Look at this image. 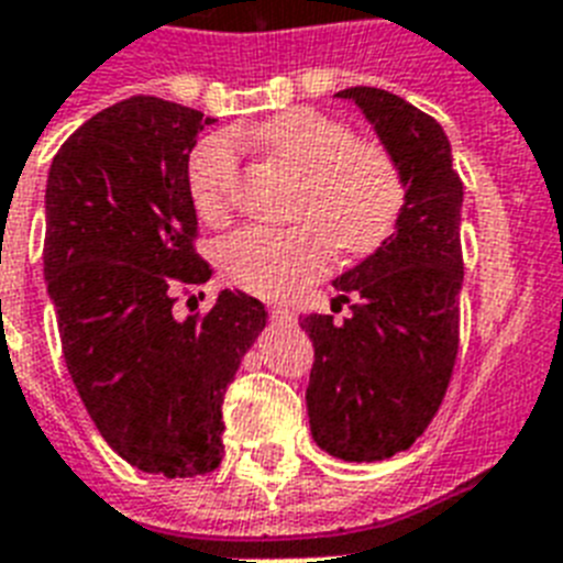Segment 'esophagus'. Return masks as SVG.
Returning a JSON list of instances; mask_svg holds the SVG:
<instances>
[{
	"mask_svg": "<svg viewBox=\"0 0 563 563\" xmlns=\"http://www.w3.org/2000/svg\"><path fill=\"white\" fill-rule=\"evenodd\" d=\"M268 314H272L274 323H295V312L283 309V306H272V309H268Z\"/></svg>",
	"mask_w": 563,
	"mask_h": 563,
	"instance_id": "1",
	"label": "esophagus"
}]
</instances>
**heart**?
<instances>
[{
    "instance_id": "b5f03b06",
    "label": "heart",
    "mask_w": 563,
    "mask_h": 563,
    "mask_svg": "<svg viewBox=\"0 0 563 563\" xmlns=\"http://www.w3.org/2000/svg\"><path fill=\"white\" fill-rule=\"evenodd\" d=\"M236 139L263 144L303 176L291 228H240L219 242L217 263L228 280L260 297H286L329 268L332 249L346 260L376 254L399 228L405 176L390 150L358 141L346 123L289 109ZM210 135L187 162V187L199 217H228L240 178V141Z\"/></svg>"
}]
</instances>
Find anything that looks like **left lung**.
Segmentation results:
<instances>
[{
  "instance_id": "obj_1",
  "label": "left lung",
  "mask_w": 563,
  "mask_h": 563,
  "mask_svg": "<svg viewBox=\"0 0 563 563\" xmlns=\"http://www.w3.org/2000/svg\"><path fill=\"white\" fill-rule=\"evenodd\" d=\"M355 100L405 176V210L390 240L341 274L332 312L306 314L314 346L306 408L314 442L346 463L408 451L445 399L460 350L463 181L445 132L385 89L338 91Z\"/></svg>"
}]
</instances>
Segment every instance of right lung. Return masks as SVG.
Wrapping results in <instances>:
<instances>
[{
  "label": "right lung",
  "mask_w": 563,
  "mask_h": 563,
  "mask_svg": "<svg viewBox=\"0 0 563 563\" xmlns=\"http://www.w3.org/2000/svg\"><path fill=\"white\" fill-rule=\"evenodd\" d=\"M208 123L126 98L68 135L45 187L43 263L68 376L109 448L164 477L222 463V399L266 327V306L231 289L208 312L176 314L178 295L210 280L187 187Z\"/></svg>",
  "instance_id": "1"
}]
</instances>
